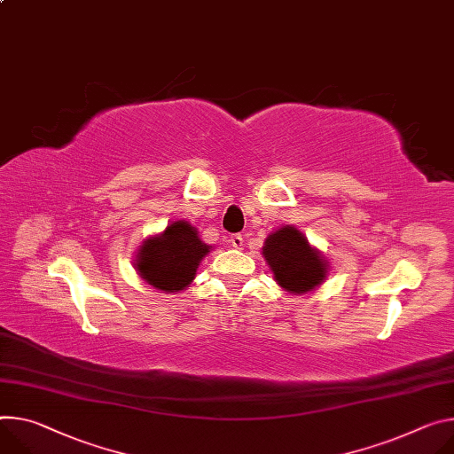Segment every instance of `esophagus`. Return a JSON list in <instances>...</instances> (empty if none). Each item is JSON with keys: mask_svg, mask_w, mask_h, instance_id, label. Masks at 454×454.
<instances>
[{"mask_svg": "<svg viewBox=\"0 0 454 454\" xmlns=\"http://www.w3.org/2000/svg\"><path fill=\"white\" fill-rule=\"evenodd\" d=\"M230 242H231L233 248H237V250H242V246H244V237H242L240 233H235V235H231Z\"/></svg>", "mask_w": 454, "mask_h": 454, "instance_id": "34e87169", "label": "esophagus"}]
</instances>
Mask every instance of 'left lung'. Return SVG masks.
I'll return each mask as SVG.
<instances>
[{
  "instance_id": "left-lung-1",
  "label": "left lung",
  "mask_w": 454,
  "mask_h": 454,
  "mask_svg": "<svg viewBox=\"0 0 454 454\" xmlns=\"http://www.w3.org/2000/svg\"><path fill=\"white\" fill-rule=\"evenodd\" d=\"M262 257L275 282L292 295L313 292L329 273L324 254L294 224H284L266 237Z\"/></svg>"
}]
</instances>
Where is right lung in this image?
<instances>
[{
	"label": "right lung",
	"mask_w": 454,
	"mask_h": 454,
	"mask_svg": "<svg viewBox=\"0 0 454 454\" xmlns=\"http://www.w3.org/2000/svg\"><path fill=\"white\" fill-rule=\"evenodd\" d=\"M212 246L200 240L193 224L172 221L160 233L146 237L134 259L137 275L162 294H179L193 282L200 261Z\"/></svg>",
	"instance_id": "obj_1"
}]
</instances>
